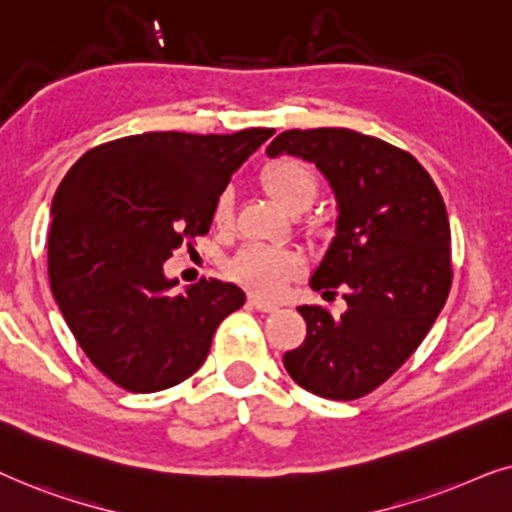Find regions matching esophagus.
Returning <instances> with one entry per match:
<instances>
[{
  "instance_id": "obj_1",
  "label": "esophagus",
  "mask_w": 512,
  "mask_h": 512,
  "mask_svg": "<svg viewBox=\"0 0 512 512\" xmlns=\"http://www.w3.org/2000/svg\"><path fill=\"white\" fill-rule=\"evenodd\" d=\"M250 304L255 306L257 311H264V313H271V311L278 309V304L267 302V299H262V297H250Z\"/></svg>"
}]
</instances>
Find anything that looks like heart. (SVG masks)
<instances>
[{
	"label": "heart",
	"instance_id": "1",
	"mask_svg": "<svg viewBox=\"0 0 512 512\" xmlns=\"http://www.w3.org/2000/svg\"><path fill=\"white\" fill-rule=\"evenodd\" d=\"M262 182L271 196L288 210V213H302L311 208L318 196V173L311 163L297 156H281L271 161L262 170ZM213 222L227 227L231 222V192L224 189L215 199ZM229 274L243 283L245 288L264 297H274L288 285L292 278L302 271V260L297 252L274 248L264 243H248L229 260Z\"/></svg>",
	"mask_w": 512,
	"mask_h": 512
}]
</instances>
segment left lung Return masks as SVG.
I'll return each instance as SVG.
<instances>
[{
  "instance_id": "1",
  "label": "left lung",
  "mask_w": 512,
  "mask_h": 512,
  "mask_svg": "<svg viewBox=\"0 0 512 512\" xmlns=\"http://www.w3.org/2000/svg\"><path fill=\"white\" fill-rule=\"evenodd\" d=\"M269 156L313 161L339 203L337 236L311 278L346 311L304 304L302 346L283 356L292 379L330 400L372 393L419 349L452 288L445 201L410 152L349 128L285 131Z\"/></svg>"
}]
</instances>
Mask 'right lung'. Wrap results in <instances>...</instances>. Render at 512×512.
Returning <instances> with one entry per match:
<instances>
[{
    "instance_id": "1",
    "label": "right lung",
    "mask_w": 512,
    "mask_h": 512,
    "mask_svg": "<svg viewBox=\"0 0 512 512\" xmlns=\"http://www.w3.org/2000/svg\"><path fill=\"white\" fill-rule=\"evenodd\" d=\"M274 135L156 131L93 147L51 206V292L88 360L133 393L170 388L199 370L217 325L241 309L234 283L201 278L185 295L163 262L194 248L234 170Z\"/></svg>"
}]
</instances>
